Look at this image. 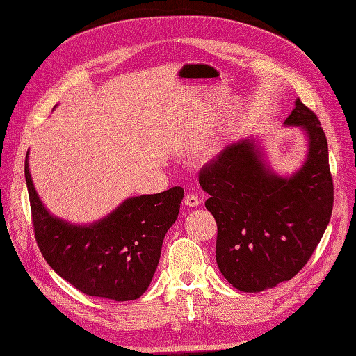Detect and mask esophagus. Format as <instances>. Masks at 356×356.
I'll use <instances>...</instances> for the list:
<instances>
[{"label":"esophagus","instance_id":"esophagus-1","mask_svg":"<svg viewBox=\"0 0 356 356\" xmlns=\"http://www.w3.org/2000/svg\"><path fill=\"white\" fill-rule=\"evenodd\" d=\"M184 202H186V204H187L188 207H197V206L200 204L199 195H197V194H194V193L187 194V195H186V199H184Z\"/></svg>","mask_w":356,"mask_h":356}]
</instances>
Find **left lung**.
I'll return each mask as SVG.
<instances>
[{"label":"left lung","mask_w":356,"mask_h":356,"mask_svg":"<svg viewBox=\"0 0 356 356\" xmlns=\"http://www.w3.org/2000/svg\"><path fill=\"white\" fill-rule=\"evenodd\" d=\"M284 125L308 137V154L289 178L273 172L253 140L225 147L199 174L218 225L216 264L237 290L257 293L295 277L323 238L333 211V178L320 120L300 99Z\"/></svg>","instance_id":"left-lung-1"}]
</instances>
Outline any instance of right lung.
Wrapping results in <instances>:
<instances>
[{
  "label": "right lung",
  "instance_id": "obj_1",
  "mask_svg": "<svg viewBox=\"0 0 356 356\" xmlns=\"http://www.w3.org/2000/svg\"><path fill=\"white\" fill-rule=\"evenodd\" d=\"M28 154L24 178L32 224L47 264L88 296L116 302L138 299L152 283L163 238L178 218L184 190L172 187L129 197L97 222L75 225L45 209L33 187Z\"/></svg>",
  "mask_w": 356,
  "mask_h": 356
}]
</instances>
